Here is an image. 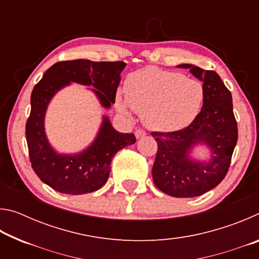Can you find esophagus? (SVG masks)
<instances>
[{
  "mask_svg": "<svg viewBox=\"0 0 259 259\" xmlns=\"http://www.w3.org/2000/svg\"><path fill=\"white\" fill-rule=\"evenodd\" d=\"M135 136H136V138H137V139L142 138V137H145V136H146V131L144 130V129L137 128V129L135 130Z\"/></svg>",
  "mask_w": 259,
  "mask_h": 259,
  "instance_id": "obj_1",
  "label": "esophagus"
}]
</instances>
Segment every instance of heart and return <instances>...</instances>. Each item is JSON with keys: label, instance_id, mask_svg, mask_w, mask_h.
Here are the masks:
<instances>
[{"label": "heart", "instance_id": "heart-1", "mask_svg": "<svg viewBox=\"0 0 259 259\" xmlns=\"http://www.w3.org/2000/svg\"><path fill=\"white\" fill-rule=\"evenodd\" d=\"M204 102V88L194 78L178 72L146 67L130 74L125 82V98L117 96V107H129L143 114L150 128L172 133L190 125Z\"/></svg>", "mask_w": 259, "mask_h": 259}]
</instances>
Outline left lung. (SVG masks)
I'll return each mask as SVG.
<instances>
[{
  "mask_svg": "<svg viewBox=\"0 0 259 259\" xmlns=\"http://www.w3.org/2000/svg\"><path fill=\"white\" fill-rule=\"evenodd\" d=\"M188 68L203 82L204 102L192 123L172 133H152L157 143V153L152 176L155 186L176 198H194L212 190L229 171L232 154L238 142L232 95L221 76L191 64ZM204 143L212 153L209 161H198L189 156L191 148Z\"/></svg>",
  "mask_w": 259,
  "mask_h": 259,
  "instance_id": "8db88e82",
  "label": "left lung"
}]
</instances>
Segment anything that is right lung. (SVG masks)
Here are the masks:
<instances>
[{
    "label": "right lung",
    "mask_w": 259,
    "mask_h": 259,
    "mask_svg": "<svg viewBox=\"0 0 259 259\" xmlns=\"http://www.w3.org/2000/svg\"><path fill=\"white\" fill-rule=\"evenodd\" d=\"M123 61H91L85 59L59 61L48 69L30 96V114L26 123L29 160L41 181L65 194H85L99 190L111 171L113 156L136 143L134 134H122L113 128L108 116H103L97 137L89 147L76 154H59L51 147L45 130L46 112L52 97L71 82L91 85L102 106L115 103Z\"/></svg>",
    "instance_id": "obj_1"
}]
</instances>
